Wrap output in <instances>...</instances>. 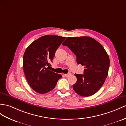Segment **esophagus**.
Segmentation results:
<instances>
[{
	"mask_svg": "<svg viewBox=\"0 0 126 126\" xmlns=\"http://www.w3.org/2000/svg\"><path fill=\"white\" fill-rule=\"evenodd\" d=\"M71 75V74L70 73H68V74H64V75H65V77H66V78H68V77H69V76Z\"/></svg>",
	"mask_w": 126,
	"mask_h": 126,
	"instance_id": "obj_1",
	"label": "esophagus"
}]
</instances>
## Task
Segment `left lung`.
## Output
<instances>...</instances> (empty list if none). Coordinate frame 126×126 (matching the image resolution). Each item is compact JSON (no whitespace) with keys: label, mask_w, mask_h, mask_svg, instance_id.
Wrapping results in <instances>:
<instances>
[{"label":"left lung","mask_w":126,"mask_h":126,"mask_svg":"<svg viewBox=\"0 0 126 126\" xmlns=\"http://www.w3.org/2000/svg\"><path fill=\"white\" fill-rule=\"evenodd\" d=\"M63 45L76 55L78 65L84 66V74H75L77 81L73 85L74 90L83 97L96 93L105 82L110 67V58L103 46L87 36L67 37Z\"/></svg>","instance_id":"8db88e82"}]
</instances>
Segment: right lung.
I'll return each mask as SVG.
<instances>
[{"instance_id": "1", "label": "right lung", "mask_w": 126, "mask_h": 126, "mask_svg": "<svg viewBox=\"0 0 126 126\" xmlns=\"http://www.w3.org/2000/svg\"><path fill=\"white\" fill-rule=\"evenodd\" d=\"M65 37L45 35L33 41L23 55V67L27 80L33 90L45 94L53 90L62 76L48 70L57 48Z\"/></svg>"}]
</instances>
